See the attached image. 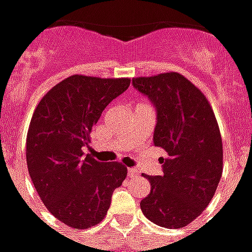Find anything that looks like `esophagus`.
I'll list each match as a JSON object with an SVG mask.
<instances>
[{
    "label": "esophagus",
    "mask_w": 252,
    "mask_h": 252,
    "mask_svg": "<svg viewBox=\"0 0 252 252\" xmlns=\"http://www.w3.org/2000/svg\"><path fill=\"white\" fill-rule=\"evenodd\" d=\"M137 173V170L136 169H128V175H129V177H133V175L136 174Z\"/></svg>",
    "instance_id": "obj_1"
}]
</instances>
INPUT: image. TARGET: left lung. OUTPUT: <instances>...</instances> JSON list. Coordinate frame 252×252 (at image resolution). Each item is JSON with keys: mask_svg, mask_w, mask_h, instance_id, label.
<instances>
[{"mask_svg": "<svg viewBox=\"0 0 252 252\" xmlns=\"http://www.w3.org/2000/svg\"><path fill=\"white\" fill-rule=\"evenodd\" d=\"M157 112L154 146L163 148L162 175L143 174L151 191L140 201L150 221L182 228L195 220L213 198L222 171V143L211 105L178 72L132 79Z\"/></svg>", "mask_w": 252, "mask_h": 252, "instance_id": "left-lung-1", "label": "left lung"}]
</instances>
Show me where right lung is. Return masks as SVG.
Returning a JSON list of instances; mask_svg holds the SVG:
<instances>
[{
	"label": "right lung",
	"instance_id": "right-lung-1",
	"mask_svg": "<svg viewBox=\"0 0 252 252\" xmlns=\"http://www.w3.org/2000/svg\"><path fill=\"white\" fill-rule=\"evenodd\" d=\"M131 83L129 78L71 75L36 106L27 135V166L43 204L59 221L77 229L98 224L121 186L126 167L85 155L102 110Z\"/></svg>",
	"mask_w": 252,
	"mask_h": 252
}]
</instances>
